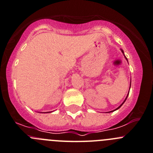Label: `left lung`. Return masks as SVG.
<instances>
[{
	"label": "left lung",
	"mask_w": 153,
	"mask_h": 153,
	"mask_svg": "<svg viewBox=\"0 0 153 153\" xmlns=\"http://www.w3.org/2000/svg\"><path fill=\"white\" fill-rule=\"evenodd\" d=\"M122 51V53H124V52H123V51ZM127 97H126V99H127ZM126 99H125V100H126ZM125 101H124V102H125ZM124 102H123V103H124ZM123 103H122V104H123ZM122 105H120V106L119 107H118V108H117V109H119V108H120V107H121V106H122ZM116 109H115V110H116Z\"/></svg>",
	"instance_id": "obj_1"
}]
</instances>
